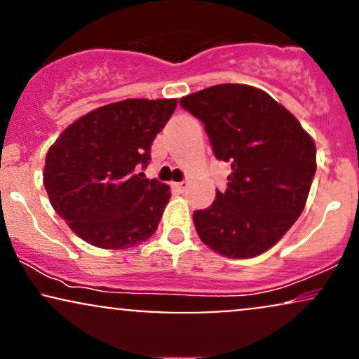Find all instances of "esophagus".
Instances as JSON below:
<instances>
[{
  "instance_id": "esophagus-1",
  "label": "esophagus",
  "mask_w": 359,
  "mask_h": 359,
  "mask_svg": "<svg viewBox=\"0 0 359 359\" xmlns=\"http://www.w3.org/2000/svg\"><path fill=\"white\" fill-rule=\"evenodd\" d=\"M172 185H174V189H177L179 192H184L185 189H187V182H174Z\"/></svg>"
}]
</instances>
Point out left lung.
Instances as JSON below:
<instances>
[{"label":"left lung","mask_w":359,"mask_h":359,"mask_svg":"<svg viewBox=\"0 0 359 359\" xmlns=\"http://www.w3.org/2000/svg\"><path fill=\"white\" fill-rule=\"evenodd\" d=\"M204 125L217 160L231 163L228 189L194 211L204 245L228 258H251L277 243L306 205L316 145L292 113L265 90L217 84L180 100Z\"/></svg>","instance_id":"1"}]
</instances>
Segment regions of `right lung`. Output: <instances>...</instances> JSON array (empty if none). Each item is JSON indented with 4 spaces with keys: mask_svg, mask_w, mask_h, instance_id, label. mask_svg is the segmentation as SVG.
I'll use <instances>...</instances> for the list:
<instances>
[{
    "mask_svg": "<svg viewBox=\"0 0 359 359\" xmlns=\"http://www.w3.org/2000/svg\"><path fill=\"white\" fill-rule=\"evenodd\" d=\"M177 100H126L65 128L45 158L52 208L77 236L104 250L147 241L170 199L168 185L145 179L151 143Z\"/></svg>",
    "mask_w": 359,
    "mask_h": 359,
    "instance_id": "add662e5",
    "label": "right lung"
}]
</instances>
